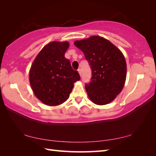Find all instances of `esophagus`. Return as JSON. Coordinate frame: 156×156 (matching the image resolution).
<instances>
[{
	"label": "esophagus",
	"mask_w": 156,
	"mask_h": 156,
	"mask_svg": "<svg viewBox=\"0 0 156 156\" xmlns=\"http://www.w3.org/2000/svg\"><path fill=\"white\" fill-rule=\"evenodd\" d=\"M78 73H79V74H80V75L81 76V75H82V70H81V69H80V68H79V69H78Z\"/></svg>",
	"instance_id": "34e87169"
}]
</instances>
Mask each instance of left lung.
<instances>
[{"mask_svg":"<svg viewBox=\"0 0 156 156\" xmlns=\"http://www.w3.org/2000/svg\"><path fill=\"white\" fill-rule=\"evenodd\" d=\"M92 69L90 83L85 84L92 102L98 105L112 102L124 87L127 64L123 54L115 45L100 36L76 41Z\"/></svg>","mask_w":156,"mask_h":156,"instance_id":"8db88e82","label":"left lung"}]
</instances>
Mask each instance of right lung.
<instances>
[{
    "instance_id": "add662e5",
    "label": "right lung",
    "mask_w": 156,
    "mask_h": 156,
    "mask_svg": "<svg viewBox=\"0 0 156 156\" xmlns=\"http://www.w3.org/2000/svg\"><path fill=\"white\" fill-rule=\"evenodd\" d=\"M68 41H52L43 48L33 62L29 81L35 95L43 103L57 106L69 97L74 83L80 80L78 71L65 58Z\"/></svg>"
}]
</instances>
